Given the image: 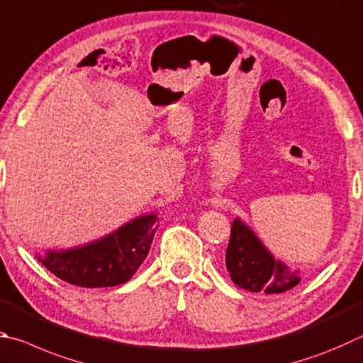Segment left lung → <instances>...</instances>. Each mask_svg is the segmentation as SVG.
<instances>
[{"instance_id": "left-lung-1", "label": "left lung", "mask_w": 363, "mask_h": 363, "mask_svg": "<svg viewBox=\"0 0 363 363\" xmlns=\"http://www.w3.org/2000/svg\"><path fill=\"white\" fill-rule=\"evenodd\" d=\"M225 263L235 284L249 292L282 294L300 282L298 272H291L284 263L274 260L240 219L233 220Z\"/></svg>"}]
</instances>
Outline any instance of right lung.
<instances>
[{
  "instance_id": "obj_1",
  "label": "right lung",
  "mask_w": 363,
  "mask_h": 363,
  "mask_svg": "<svg viewBox=\"0 0 363 363\" xmlns=\"http://www.w3.org/2000/svg\"><path fill=\"white\" fill-rule=\"evenodd\" d=\"M157 214L136 217L116 232L82 247L49 250L38 260L57 278L79 287H113L127 282L146 259Z\"/></svg>"
}]
</instances>
